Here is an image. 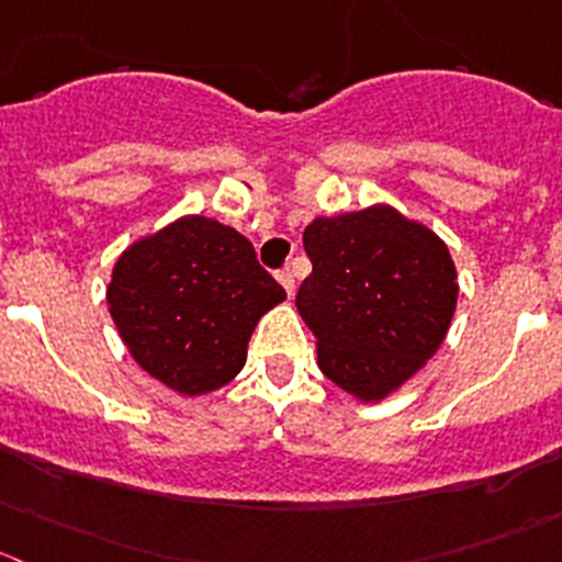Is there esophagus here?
Returning a JSON list of instances; mask_svg holds the SVG:
<instances>
[{"label":"esophagus","mask_w":562,"mask_h":562,"mask_svg":"<svg viewBox=\"0 0 562 562\" xmlns=\"http://www.w3.org/2000/svg\"><path fill=\"white\" fill-rule=\"evenodd\" d=\"M278 284H281V286H284V292H286V295H295V276H292V272L290 270H281V272H278Z\"/></svg>","instance_id":"1"}]
</instances>
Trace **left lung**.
<instances>
[{"instance_id": "1", "label": "left lung", "mask_w": 562, "mask_h": 562, "mask_svg": "<svg viewBox=\"0 0 562 562\" xmlns=\"http://www.w3.org/2000/svg\"><path fill=\"white\" fill-rule=\"evenodd\" d=\"M312 276L295 306L317 364L361 403L397 392L450 330L458 272L447 245L386 204L317 217L303 232Z\"/></svg>"}]
</instances>
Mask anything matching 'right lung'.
<instances>
[{
	"label": "right lung",
	"mask_w": 562,
	"mask_h": 562,
	"mask_svg": "<svg viewBox=\"0 0 562 562\" xmlns=\"http://www.w3.org/2000/svg\"><path fill=\"white\" fill-rule=\"evenodd\" d=\"M286 297L237 228L187 215L117 256L106 303L132 358L195 397L245 367L261 314Z\"/></svg>",
	"instance_id": "1"
}]
</instances>
